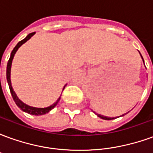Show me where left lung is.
<instances>
[{
    "mask_svg": "<svg viewBox=\"0 0 153 153\" xmlns=\"http://www.w3.org/2000/svg\"><path fill=\"white\" fill-rule=\"evenodd\" d=\"M140 56H141V54H140ZM141 57H142V59H143V56H142ZM143 62H144V61H143ZM97 116L100 117V118L103 119V120H113V119H114V117H112V118H111V117H107V116H104V115H99V114H97Z\"/></svg>",
    "mask_w": 153,
    "mask_h": 153,
    "instance_id": "left-lung-1",
    "label": "left lung"
}]
</instances>
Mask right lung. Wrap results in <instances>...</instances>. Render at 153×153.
<instances>
[{
    "instance_id": "add662e5",
    "label": "right lung",
    "mask_w": 153,
    "mask_h": 153,
    "mask_svg": "<svg viewBox=\"0 0 153 153\" xmlns=\"http://www.w3.org/2000/svg\"><path fill=\"white\" fill-rule=\"evenodd\" d=\"M34 34H35V33H29V34H28V36L25 38V39H23V40L20 41L19 42H18V44H17V45L15 47V48L13 49L11 54H10V59H9L8 60V63H7V68H6V79H7V82H8L9 88H10V93H11L12 97H13V99H14V101H15V104L19 106V108H20L23 111L28 113V114H30V115H44V114H46V113L49 112L51 110H52L55 106H56L57 103L59 102V101H60V97L58 98V99H57V101L56 102L53 103L51 106H48V107H45V108H37V107H33V106L26 105L25 103H24L23 102H22L21 100L19 99V97H17V95L15 94V91H14L13 88H12L11 81H10V69H11L12 60H13V58H14V56H15V52L17 51V50H18L19 47H21L23 44L25 43V42H26L28 39H30V38H31ZM64 88H65V87H64Z\"/></svg>"
}]
</instances>
